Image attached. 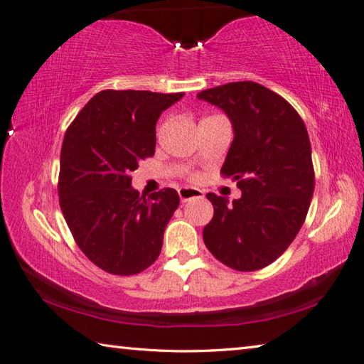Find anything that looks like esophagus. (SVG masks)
Returning <instances> with one entry per match:
<instances>
[{"mask_svg":"<svg viewBox=\"0 0 364 364\" xmlns=\"http://www.w3.org/2000/svg\"><path fill=\"white\" fill-rule=\"evenodd\" d=\"M178 194H180L181 202H188L191 199H200L204 197V193L200 189H194V188H180L178 189Z\"/></svg>","mask_w":364,"mask_h":364,"instance_id":"obj_1","label":"esophagus"}]
</instances>
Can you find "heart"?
<instances>
[{
    "mask_svg": "<svg viewBox=\"0 0 364 364\" xmlns=\"http://www.w3.org/2000/svg\"><path fill=\"white\" fill-rule=\"evenodd\" d=\"M199 178H200L199 173H191V175H189V180H191V181H197V180H199Z\"/></svg>",
    "mask_w": 364,
    "mask_h": 364,
    "instance_id": "heart-1",
    "label": "heart"
}]
</instances>
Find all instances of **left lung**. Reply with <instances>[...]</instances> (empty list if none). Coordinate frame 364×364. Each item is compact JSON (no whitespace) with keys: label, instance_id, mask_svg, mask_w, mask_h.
<instances>
[{"label":"left lung","instance_id":"1","mask_svg":"<svg viewBox=\"0 0 364 364\" xmlns=\"http://www.w3.org/2000/svg\"><path fill=\"white\" fill-rule=\"evenodd\" d=\"M197 97L230 117L234 139L221 175L242 191L232 202L207 194L213 218L204 242L226 267L262 269L284 254L310 208L315 170L306 127L284 97L255 82L215 86Z\"/></svg>","mask_w":364,"mask_h":364}]
</instances>
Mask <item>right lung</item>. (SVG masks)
I'll use <instances>...</instances> for the list:
<instances>
[{
    "label": "right lung",
    "mask_w": 364,
    "mask_h": 364,
    "mask_svg": "<svg viewBox=\"0 0 364 364\" xmlns=\"http://www.w3.org/2000/svg\"><path fill=\"white\" fill-rule=\"evenodd\" d=\"M183 95L100 91L64 134L60 210L80 250L110 274H138L162 250L180 197L165 188L146 199L132 188V171L154 156L159 117Z\"/></svg>",
    "instance_id": "1"
}]
</instances>
